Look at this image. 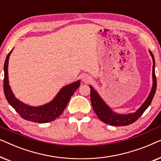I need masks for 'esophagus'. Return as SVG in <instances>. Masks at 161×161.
Returning <instances> with one entry per match:
<instances>
[{"label": "esophagus", "mask_w": 161, "mask_h": 161, "mask_svg": "<svg viewBox=\"0 0 161 161\" xmlns=\"http://www.w3.org/2000/svg\"><path fill=\"white\" fill-rule=\"evenodd\" d=\"M83 81L86 83H90L92 81V78H91V77H89V76H85V77H83Z\"/></svg>", "instance_id": "obj_1"}]
</instances>
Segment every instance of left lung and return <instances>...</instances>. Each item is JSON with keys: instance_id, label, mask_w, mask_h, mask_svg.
Masks as SVG:
<instances>
[{"instance_id": "left-lung-1", "label": "left lung", "mask_w": 161, "mask_h": 161, "mask_svg": "<svg viewBox=\"0 0 161 161\" xmlns=\"http://www.w3.org/2000/svg\"><path fill=\"white\" fill-rule=\"evenodd\" d=\"M150 54L153 59V86L152 88L151 92L146 101L144 103L140 108L137 110L135 113L129 114H118L114 113L110 109V108L105 104L100 97L99 96L95 90L90 86L91 88V103L94 112L98 116L99 119L105 122V124L112 125V126H126L135 122L141 116L144 114L146 109L151 104L152 100L155 96L156 88H157V80L155 73V58L153 54L150 52Z\"/></svg>"}]
</instances>
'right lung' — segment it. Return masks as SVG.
I'll list each match as a JSON object with an SVG mask.
<instances>
[{
	"label": "right lung",
	"instance_id": "1",
	"mask_svg": "<svg viewBox=\"0 0 161 161\" xmlns=\"http://www.w3.org/2000/svg\"><path fill=\"white\" fill-rule=\"evenodd\" d=\"M12 51V50L8 53L4 63L3 91L8 103L14 108L21 117L25 120L38 123H46L56 119L67 107L72 94L80 86V80L62 88L53 100L42 106L32 107L24 104L14 97L8 85V63Z\"/></svg>",
	"mask_w": 161,
	"mask_h": 161
}]
</instances>
